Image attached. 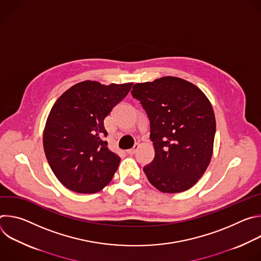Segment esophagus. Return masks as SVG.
<instances>
[{"label":"esophagus","instance_id":"1","mask_svg":"<svg viewBox=\"0 0 261 261\" xmlns=\"http://www.w3.org/2000/svg\"><path fill=\"white\" fill-rule=\"evenodd\" d=\"M138 148V144H135L132 148H130V150H128L127 151V154H129V155H134L135 153H136V150Z\"/></svg>","mask_w":261,"mask_h":261}]
</instances>
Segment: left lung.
Listing matches in <instances>:
<instances>
[{"mask_svg": "<svg viewBox=\"0 0 261 261\" xmlns=\"http://www.w3.org/2000/svg\"><path fill=\"white\" fill-rule=\"evenodd\" d=\"M131 93L150 120L155 158L143 167L147 179L164 193L190 189L213 155L216 119L210 100L195 85L174 76L135 84Z\"/></svg>", "mask_w": 261, "mask_h": 261, "instance_id": "obj_1", "label": "left lung"}]
</instances>
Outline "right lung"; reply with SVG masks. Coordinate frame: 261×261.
<instances>
[{
	"label": "right lung",
	"mask_w": 261,
	"mask_h": 261,
	"mask_svg": "<svg viewBox=\"0 0 261 261\" xmlns=\"http://www.w3.org/2000/svg\"><path fill=\"white\" fill-rule=\"evenodd\" d=\"M133 84L85 81L54 104L43 131V147L57 178L76 193H96L113 178L121 158L107 147L104 119Z\"/></svg>",
	"instance_id": "1"
}]
</instances>
